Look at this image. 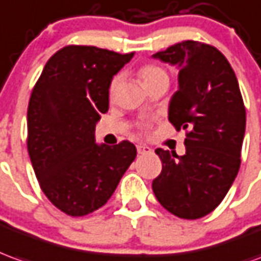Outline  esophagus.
Returning <instances> with one entry per match:
<instances>
[{
  "label": "esophagus",
  "mask_w": 261,
  "mask_h": 261,
  "mask_svg": "<svg viewBox=\"0 0 261 261\" xmlns=\"http://www.w3.org/2000/svg\"><path fill=\"white\" fill-rule=\"evenodd\" d=\"M137 151H138V154H148V152H151V148H149L148 145H145V144H138L137 145Z\"/></svg>",
  "instance_id": "1"
}]
</instances>
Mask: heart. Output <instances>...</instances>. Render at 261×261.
<instances>
[{
  "instance_id": "1",
  "label": "heart",
  "mask_w": 261,
  "mask_h": 261,
  "mask_svg": "<svg viewBox=\"0 0 261 261\" xmlns=\"http://www.w3.org/2000/svg\"><path fill=\"white\" fill-rule=\"evenodd\" d=\"M140 77L143 80L144 86L147 87L152 83H158V82H168V74L167 72L161 69V67L155 66V65H147L140 69ZM118 82H120V76H116L112 80V85H110V92H114L116 87H117Z\"/></svg>"
}]
</instances>
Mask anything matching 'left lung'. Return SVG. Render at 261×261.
Wrapping results in <instances>:
<instances>
[{"label":"left lung","mask_w":261,"mask_h":261,"mask_svg":"<svg viewBox=\"0 0 261 261\" xmlns=\"http://www.w3.org/2000/svg\"><path fill=\"white\" fill-rule=\"evenodd\" d=\"M178 69L169 121L188 130L187 152L156 148L161 174L152 181L156 199L178 218L199 219L225 198L240 168L246 110L230 63L216 48L184 41L152 55Z\"/></svg>","instance_id":"1"}]
</instances>
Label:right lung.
Returning <instances> with one entry per match:
<instances>
[{
	"instance_id": "add662e5",
	"label": "right lung",
	"mask_w": 261,
	"mask_h": 261,
	"mask_svg": "<svg viewBox=\"0 0 261 261\" xmlns=\"http://www.w3.org/2000/svg\"><path fill=\"white\" fill-rule=\"evenodd\" d=\"M134 54L66 46L46 62L28 106V152L43 194L62 212L85 216L110 199L137 155L130 141L96 143L114 74Z\"/></svg>"
}]
</instances>
